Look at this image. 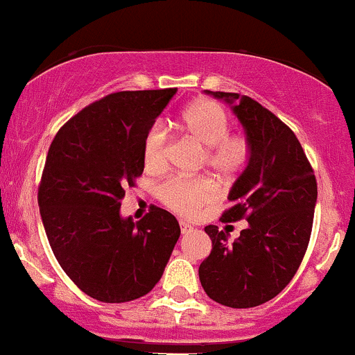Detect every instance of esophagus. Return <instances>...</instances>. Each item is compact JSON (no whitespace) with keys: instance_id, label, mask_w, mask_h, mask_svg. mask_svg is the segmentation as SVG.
I'll use <instances>...</instances> for the list:
<instances>
[{"instance_id":"obj_1","label":"esophagus","mask_w":355,"mask_h":355,"mask_svg":"<svg viewBox=\"0 0 355 355\" xmlns=\"http://www.w3.org/2000/svg\"><path fill=\"white\" fill-rule=\"evenodd\" d=\"M180 231H182V234H189L193 231V226H190L189 223H185V221H180Z\"/></svg>"}]
</instances>
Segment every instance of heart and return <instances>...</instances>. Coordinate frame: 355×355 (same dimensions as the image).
<instances>
[{
  "mask_svg": "<svg viewBox=\"0 0 355 355\" xmlns=\"http://www.w3.org/2000/svg\"><path fill=\"white\" fill-rule=\"evenodd\" d=\"M182 128L204 148V163L219 178H234L245 170L250 144L241 134L230 132L225 110L214 102L202 100L182 114ZM170 144L168 128L162 121L149 125L143 139V159L148 170L158 171L166 165ZM159 200L177 214L192 218L200 207L214 200L216 187L207 178L171 177L156 189Z\"/></svg>",
  "mask_w": 355,
  "mask_h": 355,
  "instance_id": "obj_1",
  "label": "heart"
}]
</instances>
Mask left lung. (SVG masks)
<instances>
[{"label":"left lung","mask_w":355,"mask_h":355,"mask_svg":"<svg viewBox=\"0 0 355 355\" xmlns=\"http://www.w3.org/2000/svg\"><path fill=\"white\" fill-rule=\"evenodd\" d=\"M230 103L250 144L248 165L230 190L223 221H248L240 236L209 225L212 241L199 279L211 300L230 308H253L277 296L300 268L311 236L316 178L303 148L284 122L250 96L209 92Z\"/></svg>","instance_id":"8db88e82"}]
</instances>
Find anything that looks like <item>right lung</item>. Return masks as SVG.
I'll return each mask as SVG.
<instances>
[{"label": "right lung", "instance_id": "right-lung-1", "mask_svg": "<svg viewBox=\"0 0 355 355\" xmlns=\"http://www.w3.org/2000/svg\"><path fill=\"white\" fill-rule=\"evenodd\" d=\"M175 93H110L71 117L51 143L40 218L59 266L93 300L125 303L148 294L180 236L162 207L137 223L121 216L125 189L144 170V134Z\"/></svg>", "mask_w": 355, "mask_h": 355}]
</instances>
